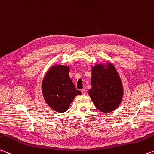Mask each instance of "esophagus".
I'll list each match as a JSON object with an SVG mask.
<instances>
[{"label": "esophagus", "instance_id": "34e87169", "mask_svg": "<svg viewBox=\"0 0 154 154\" xmlns=\"http://www.w3.org/2000/svg\"><path fill=\"white\" fill-rule=\"evenodd\" d=\"M81 91H82V93L83 95H85L86 94V90L85 89H82V90H81Z\"/></svg>", "mask_w": 154, "mask_h": 154}]
</instances>
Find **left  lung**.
I'll return each mask as SVG.
<instances>
[{
    "mask_svg": "<svg viewBox=\"0 0 154 154\" xmlns=\"http://www.w3.org/2000/svg\"><path fill=\"white\" fill-rule=\"evenodd\" d=\"M91 88L88 93L100 111L108 113L119 107L123 97L122 81L115 66L110 61L91 66Z\"/></svg>",
    "mask_w": 154,
    "mask_h": 154,
    "instance_id": "obj_1",
    "label": "left lung"
}]
</instances>
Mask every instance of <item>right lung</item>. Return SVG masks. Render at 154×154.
Instances as JSON below:
<instances>
[{
    "instance_id": "right-lung-1",
    "label": "right lung",
    "mask_w": 154,
    "mask_h": 154,
    "mask_svg": "<svg viewBox=\"0 0 154 154\" xmlns=\"http://www.w3.org/2000/svg\"><path fill=\"white\" fill-rule=\"evenodd\" d=\"M69 66L56 65L50 66L42 82L44 100L50 108L59 113L68 110L75 96L82 92L75 88L69 77Z\"/></svg>"
}]
</instances>
